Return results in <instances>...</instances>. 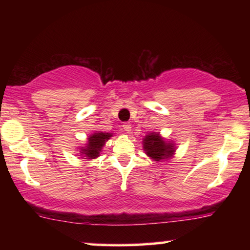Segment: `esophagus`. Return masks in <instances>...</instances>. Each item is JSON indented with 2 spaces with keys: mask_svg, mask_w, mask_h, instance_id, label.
Here are the masks:
<instances>
[{
  "mask_svg": "<svg viewBox=\"0 0 250 250\" xmlns=\"http://www.w3.org/2000/svg\"><path fill=\"white\" fill-rule=\"evenodd\" d=\"M122 126H124L125 132H130L131 131V125L129 124V122H125V124L122 125Z\"/></svg>",
  "mask_w": 250,
  "mask_h": 250,
  "instance_id": "obj_1",
  "label": "esophagus"
}]
</instances>
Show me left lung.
Wrapping results in <instances>:
<instances>
[{
    "instance_id": "8db88e82",
    "label": "left lung",
    "mask_w": 250,
    "mask_h": 250,
    "mask_svg": "<svg viewBox=\"0 0 250 250\" xmlns=\"http://www.w3.org/2000/svg\"><path fill=\"white\" fill-rule=\"evenodd\" d=\"M143 147L146 154L155 161L167 159L173 154V146L171 143H166L158 133H151L146 135L143 140Z\"/></svg>"
}]
</instances>
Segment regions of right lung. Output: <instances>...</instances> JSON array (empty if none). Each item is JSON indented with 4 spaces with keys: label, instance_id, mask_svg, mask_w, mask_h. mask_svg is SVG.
<instances>
[{
    "label": "right lung",
    "instance_id": "1",
    "mask_svg": "<svg viewBox=\"0 0 250 250\" xmlns=\"http://www.w3.org/2000/svg\"><path fill=\"white\" fill-rule=\"evenodd\" d=\"M111 133H95L92 134L91 137L88 139V143L87 146L83 150L82 153H83L86 156H88L89 159H95L99 155L101 147L104 146V142L108 140V139L111 137Z\"/></svg>",
    "mask_w": 250,
    "mask_h": 250
}]
</instances>
